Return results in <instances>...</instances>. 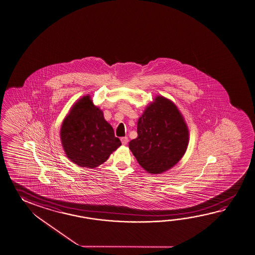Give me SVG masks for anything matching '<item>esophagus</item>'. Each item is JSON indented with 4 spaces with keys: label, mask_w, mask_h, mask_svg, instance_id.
Here are the masks:
<instances>
[{
    "label": "esophagus",
    "mask_w": 255,
    "mask_h": 255,
    "mask_svg": "<svg viewBox=\"0 0 255 255\" xmlns=\"http://www.w3.org/2000/svg\"><path fill=\"white\" fill-rule=\"evenodd\" d=\"M128 140H129L128 137H122V138H121V141H122V143H123L124 145H126V144L128 143Z\"/></svg>",
    "instance_id": "1"
}]
</instances>
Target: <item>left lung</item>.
Instances as JSON below:
<instances>
[{"mask_svg": "<svg viewBox=\"0 0 255 255\" xmlns=\"http://www.w3.org/2000/svg\"><path fill=\"white\" fill-rule=\"evenodd\" d=\"M136 139L129 148L140 166L151 174L166 172L184 155L189 129L171 100L158 95L148 104L137 124Z\"/></svg>", "mask_w": 255, "mask_h": 255, "instance_id": "obj_1", "label": "left lung"}]
</instances>
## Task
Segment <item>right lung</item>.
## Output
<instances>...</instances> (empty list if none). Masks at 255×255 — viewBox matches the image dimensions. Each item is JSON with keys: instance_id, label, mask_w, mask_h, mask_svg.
Here are the masks:
<instances>
[{"instance_id": "obj_1", "label": "right lung", "mask_w": 255, "mask_h": 255, "mask_svg": "<svg viewBox=\"0 0 255 255\" xmlns=\"http://www.w3.org/2000/svg\"><path fill=\"white\" fill-rule=\"evenodd\" d=\"M60 138L68 158L80 167L93 169L103 164L122 145L104 113L90 95L72 106L63 120Z\"/></svg>"}]
</instances>
